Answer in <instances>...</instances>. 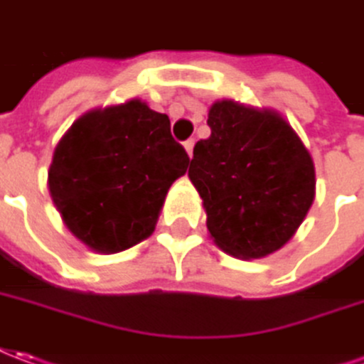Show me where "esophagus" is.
<instances>
[{
  "instance_id": "34e87169",
  "label": "esophagus",
  "mask_w": 364,
  "mask_h": 364,
  "mask_svg": "<svg viewBox=\"0 0 364 364\" xmlns=\"http://www.w3.org/2000/svg\"><path fill=\"white\" fill-rule=\"evenodd\" d=\"M184 149H186L188 156L192 158V150H194V140H192V139L186 140V142H184Z\"/></svg>"
}]
</instances>
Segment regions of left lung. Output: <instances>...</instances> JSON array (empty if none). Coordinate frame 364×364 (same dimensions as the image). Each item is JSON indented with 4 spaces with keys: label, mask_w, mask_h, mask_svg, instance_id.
Returning <instances> with one entry per match:
<instances>
[{
    "label": "left lung",
    "mask_w": 364,
    "mask_h": 364,
    "mask_svg": "<svg viewBox=\"0 0 364 364\" xmlns=\"http://www.w3.org/2000/svg\"><path fill=\"white\" fill-rule=\"evenodd\" d=\"M212 134L198 140L188 176L225 254L255 259L289 242L315 198L311 154L273 110L218 101Z\"/></svg>",
    "instance_id": "8db88e82"
}]
</instances>
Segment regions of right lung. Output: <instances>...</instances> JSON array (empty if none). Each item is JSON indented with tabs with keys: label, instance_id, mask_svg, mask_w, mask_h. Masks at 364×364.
Segmentation results:
<instances>
[{
	"label": "right lung",
	"instance_id": "1",
	"mask_svg": "<svg viewBox=\"0 0 364 364\" xmlns=\"http://www.w3.org/2000/svg\"><path fill=\"white\" fill-rule=\"evenodd\" d=\"M188 164L170 119L134 99L73 122L53 154L49 192L81 242L117 254L154 232L168 188Z\"/></svg>",
	"mask_w": 364,
	"mask_h": 364
}]
</instances>
